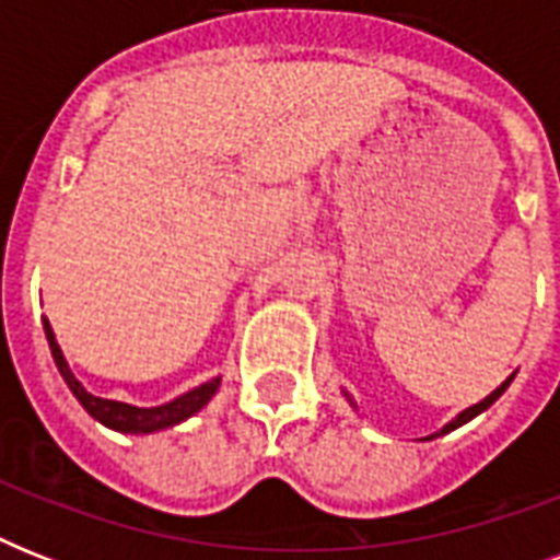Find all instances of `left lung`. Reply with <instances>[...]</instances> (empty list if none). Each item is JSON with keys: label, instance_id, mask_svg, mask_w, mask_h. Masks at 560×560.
Masks as SVG:
<instances>
[{"label": "left lung", "instance_id": "1", "mask_svg": "<svg viewBox=\"0 0 560 560\" xmlns=\"http://www.w3.org/2000/svg\"><path fill=\"white\" fill-rule=\"evenodd\" d=\"M509 383H512V377H509V381H505L503 386H497V389L491 392V395H488L486 400H479V404H474V407H468V409H465V412H459V416L453 418L451 424H444L442 433H451V430H456V427H462V424H465V421H470V418H477L479 412H482V409L491 407V404H494V400L500 398V395H503L505 389H509ZM442 433H435V435H442Z\"/></svg>", "mask_w": 560, "mask_h": 560}]
</instances>
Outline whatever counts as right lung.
<instances>
[{
    "mask_svg": "<svg viewBox=\"0 0 560 560\" xmlns=\"http://www.w3.org/2000/svg\"><path fill=\"white\" fill-rule=\"evenodd\" d=\"M43 328H46V340H48V349H51V358H55L57 369L63 374L66 386L72 389V395L83 404V409L90 412L92 418H98L101 424L113 427L118 433H153V430H165V427H174L179 421H186L188 416H194L197 409H202L206 404L211 400V395L218 392L220 386V377H211L209 383H202L197 389L186 392V395H179L177 400H171V404H162V407H153V409H139V407H130V404H121V400H107V398H95L90 392L83 389L78 377L69 372L66 366L63 354L57 349L55 342V334H51V325L48 319H43Z\"/></svg>",
    "mask_w": 560,
    "mask_h": 560,
    "instance_id": "1",
    "label": "right lung"
}]
</instances>
